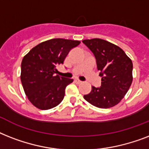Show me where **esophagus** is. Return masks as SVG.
I'll return each mask as SVG.
<instances>
[{
    "label": "esophagus",
    "instance_id": "34e87169",
    "mask_svg": "<svg viewBox=\"0 0 149 149\" xmlns=\"http://www.w3.org/2000/svg\"><path fill=\"white\" fill-rule=\"evenodd\" d=\"M75 81H76V83H77V84H82V83H83V82L81 81V80H79V79H76V80H75Z\"/></svg>",
    "mask_w": 149,
    "mask_h": 149
}]
</instances>
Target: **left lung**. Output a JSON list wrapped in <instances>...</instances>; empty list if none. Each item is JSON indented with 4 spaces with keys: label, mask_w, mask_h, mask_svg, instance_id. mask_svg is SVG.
<instances>
[{
    "label": "left lung",
    "mask_w": 149,
    "mask_h": 149,
    "mask_svg": "<svg viewBox=\"0 0 149 149\" xmlns=\"http://www.w3.org/2000/svg\"><path fill=\"white\" fill-rule=\"evenodd\" d=\"M83 42L91 50L102 77L99 88L92 86L84 99L99 108H110L124 98L133 80L132 59L120 47L100 38L86 39Z\"/></svg>",
    "instance_id": "left-lung-1"
}]
</instances>
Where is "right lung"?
Here are the masks:
<instances>
[{
    "label": "right lung",
    "mask_w": 149,
    "mask_h": 149,
    "mask_svg": "<svg viewBox=\"0 0 149 149\" xmlns=\"http://www.w3.org/2000/svg\"><path fill=\"white\" fill-rule=\"evenodd\" d=\"M79 41L53 38L41 42L24 56L21 80L29 101L40 110H49L60 104L67 85L73 79L56 75L69 52Z\"/></svg>",
    "instance_id": "obj_1"
}]
</instances>
